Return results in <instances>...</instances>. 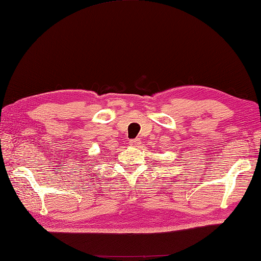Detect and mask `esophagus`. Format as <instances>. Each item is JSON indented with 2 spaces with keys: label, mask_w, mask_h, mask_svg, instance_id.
<instances>
[{
  "label": "esophagus",
  "mask_w": 261,
  "mask_h": 261,
  "mask_svg": "<svg viewBox=\"0 0 261 261\" xmlns=\"http://www.w3.org/2000/svg\"><path fill=\"white\" fill-rule=\"evenodd\" d=\"M129 144L132 147H138L140 145V139H139V138H136V139H131Z\"/></svg>",
  "instance_id": "1"
}]
</instances>
